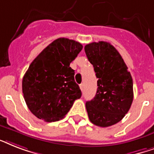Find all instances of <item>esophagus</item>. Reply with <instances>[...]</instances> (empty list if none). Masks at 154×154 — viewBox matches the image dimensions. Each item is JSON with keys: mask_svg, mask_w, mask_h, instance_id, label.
Returning <instances> with one entry per match:
<instances>
[{"mask_svg": "<svg viewBox=\"0 0 154 154\" xmlns=\"http://www.w3.org/2000/svg\"><path fill=\"white\" fill-rule=\"evenodd\" d=\"M80 88H81V91L83 90V88H84V85H83V84H81V85H80Z\"/></svg>", "mask_w": 154, "mask_h": 154, "instance_id": "esophagus-1", "label": "esophagus"}]
</instances>
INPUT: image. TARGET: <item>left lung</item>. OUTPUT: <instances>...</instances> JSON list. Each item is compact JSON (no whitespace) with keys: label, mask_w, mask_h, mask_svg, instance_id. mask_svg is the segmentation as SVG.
I'll return each instance as SVG.
<instances>
[{"label":"left lung","mask_w":154,"mask_h":154,"mask_svg":"<svg viewBox=\"0 0 154 154\" xmlns=\"http://www.w3.org/2000/svg\"><path fill=\"white\" fill-rule=\"evenodd\" d=\"M85 51L98 78L96 96L85 103L88 118L98 127H110L119 122L131 107L132 77L122 56L109 42H92Z\"/></svg>","instance_id":"left-lung-1"}]
</instances>
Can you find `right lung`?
<instances>
[{
  "mask_svg": "<svg viewBox=\"0 0 154 154\" xmlns=\"http://www.w3.org/2000/svg\"><path fill=\"white\" fill-rule=\"evenodd\" d=\"M83 48L78 42L59 38L33 60L22 81L27 107L37 118L55 122L64 118L81 91L69 65Z\"/></svg>",
  "mask_w": 154,
  "mask_h": 154,
  "instance_id": "right-lung-1",
  "label": "right lung"
}]
</instances>
